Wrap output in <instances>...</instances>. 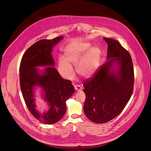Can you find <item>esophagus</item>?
Returning a JSON list of instances; mask_svg holds the SVG:
<instances>
[{
    "label": "esophagus",
    "instance_id": "esophagus-1",
    "mask_svg": "<svg viewBox=\"0 0 151 151\" xmlns=\"http://www.w3.org/2000/svg\"><path fill=\"white\" fill-rule=\"evenodd\" d=\"M74 88L77 91H80L82 90V87L80 85H74Z\"/></svg>",
    "mask_w": 151,
    "mask_h": 151
}]
</instances>
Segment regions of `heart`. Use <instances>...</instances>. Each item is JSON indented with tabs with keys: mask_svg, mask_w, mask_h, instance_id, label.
<instances>
[{
	"mask_svg": "<svg viewBox=\"0 0 151 151\" xmlns=\"http://www.w3.org/2000/svg\"><path fill=\"white\" fill-rule=\"evenodd\" d=\"M64 56L58 60V69L62 76L72 78L74 76L72 65H76L77 73L83 77L91 76L100 65L101 51L94 47L90 49L88 44L71 45L64 50Z\"/></svg>",
	"mask_w": 151,
	"mask_h": 151,
	"instance_id": "obj_1",
	"label": "heart"
}]
</instances>
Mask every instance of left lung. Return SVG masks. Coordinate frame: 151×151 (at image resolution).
<instances>
[{"label": "left lung", "instance_id": "1", "mask_svg": "<svg viewBox=\"0 0 151 151\" xmlns=\"http://www.w3.org/2000/svg\"><path fill=\"white\" fill-rule=\"evenodd\" d=\"M103 39L108 44L107 61L83 84L84 112L97 124L107 122L122 112L132 94L134 82L129 52L118 41Z\"/></svg>", "mask_w": 151, "mask_h": 151}]
</instances>
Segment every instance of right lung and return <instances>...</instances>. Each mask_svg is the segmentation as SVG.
Returning <instances> with one entry per match:
<instances>
[{"label":"right lung","instance_id":"obj_1","mask_svg":"<svg viewBox=\"0 0 151 151\" xmlns=\"http://www.w3.org/2000/svg\"><path fill=\"white\" fill-rule=\"evenodd\" d=\"M63 36L52 40H40L30 46L23 54L20 65V84L23 97L31 114L45 124L60 121L66 112L65 102L74 93L71 81L64 80L54 67L51 52ZM38 66H46L42 70ZM41 88L42 98L49 109L40 113L36 109L34 91Z\"/></svg>","mask_w":151,"mask_h":151}]
</instances>
